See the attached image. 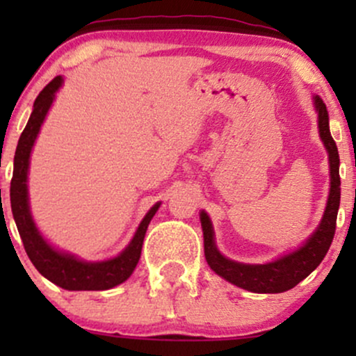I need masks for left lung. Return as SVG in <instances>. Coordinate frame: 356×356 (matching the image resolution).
Wrapping results in <instances>:
<instances>
[{"label": "left lung", "instance_id": "left-lung-1", "mask_svg": "<svg viewBox=\"0 0 356 356\" xmlns=\"http://www.w3.org/2000/svg\"><path fill=\"white\" fill-rule=\"evenodd\" d=\"M314 108L318 112V129L320 137L328 150L330 159V195L325 214L318 229L306 239V243L296 251L281 256L280 259L266 264H244L227 259L218 251L214 243V231L209 216L201 212L204 232V254L214 273L229 283L252 293H283L303 281L313 273L326 256L337 229V216L340 207V155L334 144L328 125V110L320 97H314Z\"/></svg>", "mask_w": 356, "mask_h": 356}]
</instances>
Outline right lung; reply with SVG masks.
Instances as JSON below:
<instances>
[{"label":"right lung","mask_w":356,"mask_h":356,"mask_svg":"<svg viewBox=\"0 0 356 356\" xmlns=\"http://www.w3.org/2000/svg\"><path fill=\"white\" fill-rule=\"evenodd\" d=\"M61 83H63V79L55 76L40 92L33 104L30 120H28L18 140V147H16L15 152L13 179H11L10 187L11 211H13L16 227L22 236L24 251H26L33 266L40 271V275H43L60 288L70 289V291H104V289H110L113 286L124 283L134 273L138 259H140L147 227H149V222L152 220L161 202L155 204L152 209L147 212L129 246L113 259L87 263V261H81L73 254L56 251L43 239V236L36 229L30 212V204H28V167H30V154L40 132V127L47 117L53 99H55L56 90L61 87Z\"/></svg>","instance_id":"1"}]
</instances>
